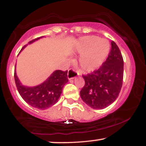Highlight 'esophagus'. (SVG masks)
I'll return each mask as SVG.
<instances>
[{"mask_svg":"<svg viewBox=\"0 0 146 146\" xmlns=\"http://www.w3.org/2000/svg\"><path fill=\"white\" fill-rule=\"evenodd\" d=\"M79 74L78 72L76 70L73 69V68H70L68 71V80H72V79H74L76 78V76Z\"/></svg>","mask_w":146,"mask_h":146,"instance_id":"obj_1","label":"esophagus"}]
</instances>
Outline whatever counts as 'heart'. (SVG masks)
Returning <instances> with one entry per match:
<instances>
[{"label": "heart", "mask_w": 146, "mask_h": 146, "mask_svg": "<svg viewBox=\"0 0 146 146\" xmlns=\"http://www.w3.org/2000/svg\"><path fill=\"white\" fill-rule=\"evenodd\" d=\"M110 45L106 40L98 37L88 36L80 41L77 51L84 54L80 59V65L85 71H92L103 63L108 54Z\"/></svg>", "instance_id": "b5f03b06"}]
</instances>
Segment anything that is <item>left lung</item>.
I'll use <instances>...</instances> for the list:
<instances>
[{"label":"left lung","mask_w":146,"mask_h":146,"mask_svg":"<svg viewBox=\"0 0 146 146\" xmlns=\"http://www.w3.org/2000/svg\"><path fill=\"white\" fill-rule=\"evenodd\" d=\"M85 84L80 97L94 109H103L118 98L123 84V60L118 46L111 42V49L98 70L83 75Z\"/></svg>","instance_id":"obj_1"}]
</instances>
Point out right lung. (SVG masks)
<instances>
[{"label":"right lung","mask_w":146,"mask_h":146,"mask_svg":"<svg viewBox=\"0 0 146 146\" xmlns=\"http://www.w3.org/2000/svg\"><path fill=\"white\" fill-rule=\"evenodd\" d=\"M40 38L29 42V44L33 42ZM26 45L23 46L22 50ZM67 72L57 70L51 76L41 84L33 87L23 86L16 75L14 71V79L16 87L22 98L28 104L34 108L44 110L54 105L60 97L64 84L68 81Z\"/></svg>","instance_id":"1"}]
</instances>
